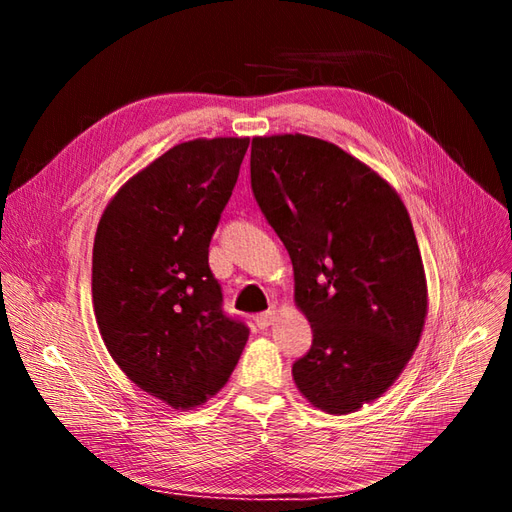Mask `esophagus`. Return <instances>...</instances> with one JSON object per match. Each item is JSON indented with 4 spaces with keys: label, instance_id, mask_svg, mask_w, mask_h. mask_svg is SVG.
I'll list each match as a JSON object with an SVG mask.
<instances>
[{
    "label": "esophagus",
    "instance_id": "esophagus-1",
    "mask_svg": "<svg viewBox=\"0 0 512 512\" xmlns=\"http://www.w3.org/2000/svg\"><path fill=\"white\" fill-rule=\"evenodd\" d=\"M276 319H278V312L276 310H266V312H259V315L255 317V323L261 329H268L270 325H274Z\"/></svg>",
    "mask_w": 512,
    "mask_h": 512
}]
</instances>
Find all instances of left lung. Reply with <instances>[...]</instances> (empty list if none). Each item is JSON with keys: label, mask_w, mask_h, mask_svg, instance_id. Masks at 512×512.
<instances>
[{"label": "left lung", "mask_w": 512, "mask_h": 512, "mask_svg": "<svg viewBox=\"0 0 512 512\" xmlns=\"http://www.w3.org/2000/svg\"><path fill=\"white\" fill-rule=\"evenodd\" d=\"M251 189L293 263L312 327L293 381L317 408L346 415L400 376L427 315L421 253L385 180L332 142L253 138Z\"/></svg>", "instance_id": "obj_1"}]
</instances>
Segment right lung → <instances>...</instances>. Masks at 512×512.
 I'll use <instances>...</instances> for the list:
<instances>
[{"label":"right lung","mask_w":512,"mask_h":512,"mask_svg":"<svg viewBox=\"0 0 512 512\" xmlns=\"http://www.w3.org/2000/svg\"><path fill=\"white\" fill-rule=\"evenodd\" d=\"M249 138L183 142L112 197L93 244V308L119 368L193 408L232 376L249 327L223 310L208 246Z\"/></svg>","instance_id":"add662e5"}]
</instances>
